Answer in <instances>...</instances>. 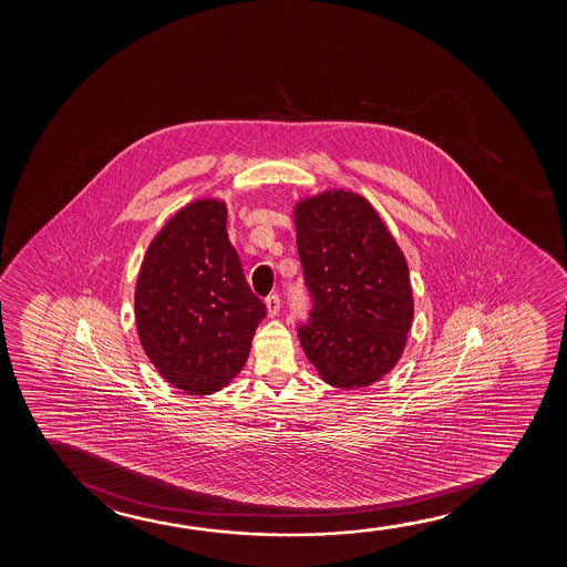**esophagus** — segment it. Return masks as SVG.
<instances>
[{"label":"esophagus","mask_w":567,"mask_h":567,"mask_svg":"<svg viewBox=\"0 0 567 567\" xmlns=\"http://www.w3.org/2000/svg\"><path fill=\"white\" fill-rule=\"evenodd\" d=\"M265 306H267V316H269V318H275V316L280 311L279 295L269 296V298L265 300Z\"/></svg>","instance_id":"obj_1"}]
</instances>
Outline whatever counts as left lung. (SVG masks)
Segmentation results:
<instances>
[{
  "label": "left lung",
  "mask_w": 567,
  "mask_h": 567,
  "mask_svg": "<svg viewBox=\"0 0 567 567\" xmlns=\"http://www.w3.org/2000/svg\"><path fill=\"white\" fill-rule=\"evenodd\" d=\"M295 225L313 300L308 323L298 327L303 352L329 385L368 388L395 368L411 331L403 251L372 203L344 189L300 199Z\"/></svg>",
  "instance_id": "8db88e82"
}]
</instances>
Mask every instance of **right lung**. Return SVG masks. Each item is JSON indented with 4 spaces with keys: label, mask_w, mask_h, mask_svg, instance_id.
Returning <instances> with one entry per match:
<instances>
[{
    "label": "right lung",
    "mask_w": 567,
    "mask_h": 567,
    "mask_svg": "<svg viewBox=\"0 0 567 567\" xmlns=\"http://www.w3.org/2000/svg\"><path fill=\"white\" fill-rule=\"evenodd\" d=\"M267 308L226 234V203H187L156 233L135 285V326L156 372L210 395L241 372Z\"/></svg>",
    "instance_id": "right-lung-1"
}]
</instances>
